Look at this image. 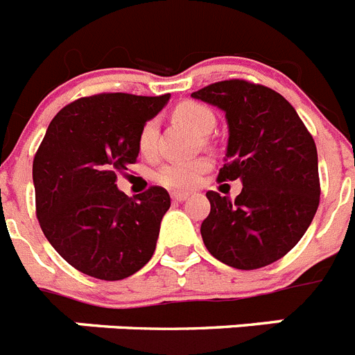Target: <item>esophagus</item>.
I'll use <instances>...</instances> for the list:
<instances>
[{"label": "esophagus", "instance_id": "esophagus-1", "mask_svg": "<svg viewBox=\"0 0 355 355\" xmlns=\"http://www.w3.org/2000/svg\"><path fill=\"white\" fill-rule=\"evenodd\" d=\"M171 198L174 199V201H187V199H189V193L187 192H172L171 193Z\"/></svg>", "mask_w": 355, "mask_h": 355}]
</instances>
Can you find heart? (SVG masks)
<instances>
[{"label": "heart", "mask_w": 355, "mask_h": 355, "mask_svg": "<svg viewBox=\"0 0 355 355\" xmlns=\"http://www.w3.org/2000/svg\"><path fill=\"white\" fill-rule=\"evenodd\" d=\"M174 118L180 122L187 123L193 132L205 136L211 132L215 127V114L207 105L199 102H181L175 105ZM157 140V122L154 118L147 120L138 132V148L144 156H153L156 153ZM210 168V162L205 157L192 159V162H172L165 163L154 172V181L163 187L175 190L192 189L193 184L201 180V175Z\"/></svg>", "instance_id": "obj_1"}]
</instances>
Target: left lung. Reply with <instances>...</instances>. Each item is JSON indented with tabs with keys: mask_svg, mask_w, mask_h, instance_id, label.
Listing matches in <instances>:
<instances>
[{
	"mask_svg": "<svg viewBox=\"0 0 355 355\" xmlns=\"http://www.w3.org/2000/svg\"><path fill=\"white\" fill-rule=\"evenodd\" d=\"M226 113L230 138L219 181H242L235 199L207 192L202 242L223 264L259 269L287 255L320 205L318 150L295 107L262 84L230 78L192 93Z\"/></svg>",
	"mask_w": 355,
	"mask_h": 355,
	"instance_id": "left-lung-1",
	"label": "left lung"
}]
</instances>
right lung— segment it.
<instances>
[{
    "instance_id": "obj_1",
    "label": "right lung",
    "mask_w": 355,
    "mask_h": 355,
    "mask_svg": "<svg viewBox=\"0 0 355 355\" xmlns=\"http://www.w3.org/2000/svg\"><path fill=\"white\" fill-rule=\"evenodd\" d=\"M171 95L100 93L62 107L33 157L35 214L53 250L100 280H123L147 264L171 196L150 187L129 198L116 175L138 157V132Z\"/></svg>"
}]
</instances>
